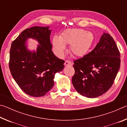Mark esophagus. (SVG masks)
I'll return each mask as SVG.
<instances>
[{
	"label": "esophagus",
	"instance_id": "esophagus-1",
	"mask_svg": "<svg viewBox=\"0 0 127 127\" xmlns=\"http://www.w3.org/2000/svg\"><path fill=\"white\" fill-rule=\"evenodd\" d=\"M64 65H69V66H72L73 65V63H71V62L68 61H66L64 63Z\"/></svg>",
	"mask_w": 127,
	"mask_h": 127
}]
</instances>
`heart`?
Returning <instances> with one entry per match:
<instances>
[{
    "label": "heart",
    "instance_id": "heart-1",
    "mask_svg": "<svg viewBox=\"0 0 127 127\" xmlns=\"http://www.w3.org/2000/svg\"><path fill=\"white\" fill-rule=\"evenodd\" d=\"M94 35L90 32L80 29H68L59 36L53 38V49L59 57L64 55L65 45H70V53L77 57H82L89 51L94 41Z\"/></svg>",
    "mask_w": 127,
    "mask_h": 127
}]
</instances>
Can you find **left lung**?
Instances as JSON below:
<instances>
[{
    "mask_svg": "<svg viewBox=\"0 0 127 127\" xmlns=\"http://www.w3.org/2000/svg\"><path fill=\"white\" fill-rule=\"evenodd\" d=\"M120 55L110 35L104 33L93 50L74 61L72 83L76 91L88 98H95L112 86L120 68Z\"/></svg>",
    "mask_w": 127,
    "mask_h": 127,
    "instance_id": "8db88e82",
    "label": "left lung"
}]
</instances>
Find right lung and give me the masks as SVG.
Wrapping results in <instances>:
<instances>
[{"label": "right lung", "instance_id": "obj_1", "mask_svg": "<svg viewBox=\"0 0 127 127\" xmlns=\"http://www.w3.org/2000/svg\"><path fill=\"white\" fill-rule=\"evenodd\" d=\"M51 31L49 26L27 29L11 45L9 65L12 76L21 89L33 97L46 95L53 87L56 73L64 68V61L51 50ZM28 38L38 41L36 51L28 49Z\"/></svg>", "mask_w": 127, "mask_h": 127}]
</instances>
